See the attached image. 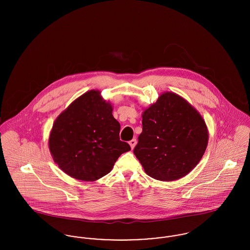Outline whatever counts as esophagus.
Listing matches in <instances>:
<instances>
[{"mask_svg": "<svg viewBox=\"0 0 250 250\" xmlns=\"http://www.w3.org/2000/svg\"><path fill=\"white\" fill-rule=\"evenodd\" d=\"M129 144H130L131 149H134V147H135L136 144H137V140H136V139L131 140L130 142H129Z\"/></svg>", "mask_w": 250, "mask_h": 250, "instance_id": "34e87169", "label": "esophagus"}]
</instances>
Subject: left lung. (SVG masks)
<instances>
[{
	"label": "left lung",
	"instance_id": "8db88e82",
	"mask_svg": "<svg viewBox=\"0 0 250 250\" xmlns=\"http://www.w3.org/2000/svg\"><path fill=\"white\" fill-rule=\"evenodd\" d=\"M207 143L199 112L178 95L165 93L143 112V132L133 152L149 176L169 182L197 166Z\"/></svg>",
	"mask_w": 250,
	"mask_h": 250
}]
</instances>
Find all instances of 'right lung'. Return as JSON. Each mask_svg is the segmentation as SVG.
Returning a JSON list of instances; mask_svg holds the SVG:
<instances>
[{
	"instance_id": "right-lung-1",
	"label": "right lung",
	"mask_w": 250,
	"mask_h": 250,
	"mask_svg": "<svg viewBox=\"0 0 250 250\" xmlns=\"http://www.w3.org/2000/svg\"><path fill=\"white\" fill-rule=\"evenodd\" d=\"M99 94L93 90L76 99L55 121L48 141L60 168L87 182L105 176L120 155L131 150L120 141L119 122Z\"/></svg>"
}]
</instances>
